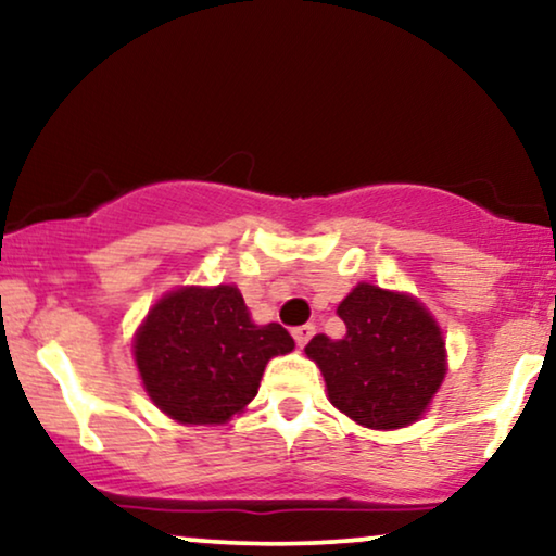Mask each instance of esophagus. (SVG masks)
Instances as JSON below:
<instances>
[{"label": "esophagus", "instance_id": "esophagus-1", "mask_svg": "<svg viewBox=\"0 0 556 556\" xmlns=\"http://www.w3.org/2000/svg\"><path fill=\"white\" fill-rule=\"evenodd\" d=\"M316 333V326L314 324H303V326H299V329H293V339H295V344L299 346H306L308 344V339L314 337Z\"/></svg>", "mask_w": 556, "mask_h": 556}]
</instances>
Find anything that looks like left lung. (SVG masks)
Returning a JSON list of instances; mask_svg holds the SVG:
<instances>
[{"label":"left lung","instance_id":"8db88e82","mask_svg":"<svg viewBox=\"0 0 556 556\" xmlns=\"http://www.w3.org/2000/svg\"><path fill=\"white\" fill-rule=\"evenodd\" d=\"M337 314L344 337L316 333L306 344L331 405L371 430L415 422L445 377L443 331L430 311L413 295L359 283Z\"/></svg>","mask_w":556,"mask_h":556}]
</instances>
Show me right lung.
I'll return each instance as SVG.
<instances>
[{
    "mask_svg": "<svg viewBox=\"0 0 556 556\" xmlns=\"http://www.w3.org/2000/svg\"><path fill=\"white\" fill-rule=\"evenodd\" d=\"M293 346L280 324H253L235 286H192L156 301L134 356L151 402L172 420L223 425L255 397L265 364Z\"/></svg>",
    "mask_w": 556,
    "mask_h": 556,
    "instance_id": "add662e5",
    "label": "right lung"
}]
</instances>
